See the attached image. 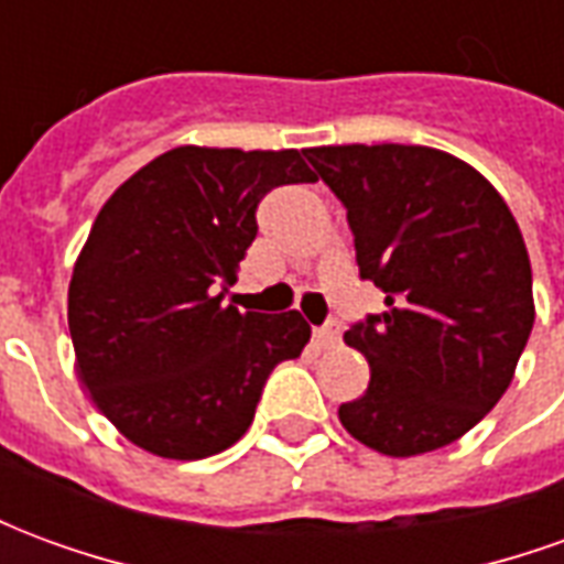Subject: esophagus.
I'll use <instances>...</instances> for the list:
<instances>
[{
    "instance_id": "esophagus-1",
    "label": "esophagus",
    "mask_w": 564,
    "mask_h": 564,
    "mask_svg": "<svg viewBox=\"0 0 564 564\" xmlns=\"http://www.w3.org/2000/svg\"><path fill=\"white\" fill-rule=\"evenodd\" d=\"M338 338H341V332H338V326H335V323L314 329V344H317L319 350H329V347H335V344H338Z\"/></svg>"
}]
</instances>
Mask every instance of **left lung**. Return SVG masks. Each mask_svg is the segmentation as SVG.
<instances>
[{
    "mask_svg": "<svg viewBox=\"0 0 564 564\" xmlns=\"http://www.w3.org/2000/svg\"><path fill=\"white\" fill-rule=\"evenodd\" d=\"M305 156L347 208L359 278L383 314L344 332L371 366L341 425L383 456L447 447L513 380L534 323L513 214L468 162L420 144H338Z\"/></svg>",
    "mask_w": 564,
    "mask_h": 564,
    "instance_id": "1",
    "label": "left lung"
}]
</instances>
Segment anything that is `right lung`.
Returning a JSON list of instances; mask_svg holds the SVG:
<instances>
[{
  "mask_svg": "<svg viewBox=\"0 0 564 564\" xmlns=\"http://www.w3.org/2000/svg\"><path fill=\"white\" fill-rule=\"evenodd\" d=\"M299 150L174 148L115 189L68 283L78 375L117 432L162 459H205L245 435L265 380L305 350L299 311L223 295L257 238L262 196L314 184Z\"/></svg>",
  "mask_w": 564,
  "mask_h": 564,
  "instance_id": "add662e5",
  "label": "right lung"
}]
</instances>
